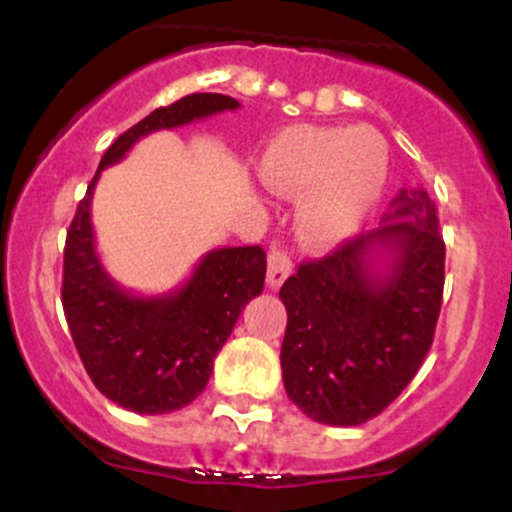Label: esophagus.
I'll list each match as a JSON object with an SVG mask.
<instances>
[{
	"label": "esophagus",
	"mask_w": 512,
	"mask_h": 512,
	"mask_svg": "<svg viewBox=\"0 0 512 512\" xmlns=\"http://www.w3.org/2000/svg\"><path fill=\"white\" fill-rule=\"evenodd\" d=\"M291 269L293 264H291L289 252L281 248H272V252H269V267H267L269 289H279V286L286 281V276L291 274Z\"/></svg>",
	"instance_id": "1"
}]
</instances>
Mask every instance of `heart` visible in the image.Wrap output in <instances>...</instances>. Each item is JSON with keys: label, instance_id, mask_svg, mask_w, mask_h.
<instances>
[{"label": "heart", "instance_id": "b5f03b06", "mask_svg": "<svg viewBox=\"0 0 512 512\" xmlns=\"http://www.w3.org/2000/svg\"><path fill=\"white\" fill-rule=\"evenodd\" d=\"M390 151L373 127L296 125L279 132L260 158V178L284 197H301L296 233L308 248H334L366 221L383 197Z\"/></svg>", "mask_w": 512, "mask_h": 512}]
</instances>
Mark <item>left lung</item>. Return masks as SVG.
<instances>
[{
  "label": "left lung",
  "mask_w": 512,
  "mask_h": 512,
  "mask_svg": "<svg viewBox=\"0 0 512 512\" xmlns=\"http://www.w3.org/2000/svg\"><path fill=\"white\" fill-rule=\"evenodd\" d=\"M391 255L385 270L374 252ZM445 243L426 190H402L383 226L305 262L281 286L286 395L317 424L358 426L402 395L433 344Z\"/></svg>",
  "instance_id": "8db88e82"
}]
</instances>
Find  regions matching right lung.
Returning <instances> with one entry per match:
<instances>
[{"instance_id":"1","label":"right lung","mask_w":512,"mask_h":512,"mask_svg":"<svg viewBox=\"0 0 512 512\" xmlns=\"http://www.w3.org/2000/svg\"><path fill=\"white\" fill-rule=\"evenodd\" d=\"M236 108L231 96L190 93L122 132L103 154L67 231L62 305L74 346L93 385L137 414H168L202 395L238 315L264 289L267 257L260 245L211 250L180 289L134 296L110 279L96 252L93 190L101 170L120 163L146 134Z\"/></svg>"}]
</instances>
